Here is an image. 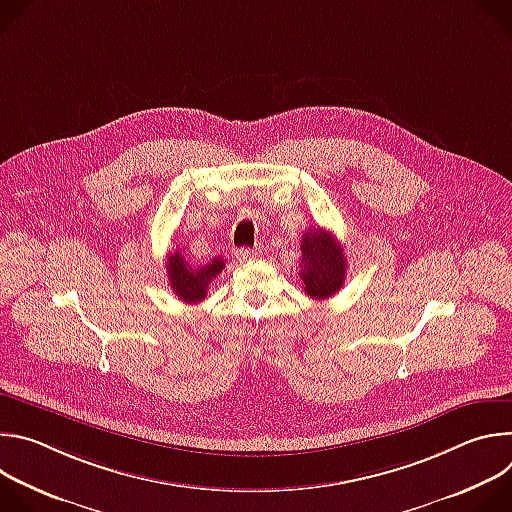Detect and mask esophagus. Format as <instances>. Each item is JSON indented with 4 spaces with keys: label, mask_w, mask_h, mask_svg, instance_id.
Returning a JSON list of instances; mask_svg holds the SVG:
<instances>
[{
    "label": "esophagus",
    "mask_w": 512,
    "mask_h": 512,
    "mask_svg": "<svg viewBox=\"0 0 512 512\" xmlns=\"http://www.w3.org/2000/svg\"><path fill=\"white\" fill-rule=\"evenodd\" d=\"M259 255V251L257 249H249V247H241L239 251H237V259L239 261H251V259H255Z\"/></svg>",
    "instance_id": "esophagus-1"
}]
</instances>
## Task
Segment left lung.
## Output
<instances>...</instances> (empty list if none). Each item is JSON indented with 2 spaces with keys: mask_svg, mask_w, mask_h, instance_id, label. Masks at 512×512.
<instances>
[{
  "mask_svg": "<svg viewBox=\"0 0 512 512\" xmlns=\"http://www.w3.org/2000/svg\"><path fill=\"white\" fill-rule=\"evenodd\" d=\"M300 267L304 291L314 300L332 298L344 285L346 257L338 241L324 229H308L304 233Z\"/></svg>",
  "mask_w": 512,
  "mask_h": 512,
  "instance_id": "obj_1",
  "label": "left lung"
}]
</instances>
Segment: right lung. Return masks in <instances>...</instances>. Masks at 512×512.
Returning <instances> with one entry per match:
<instances>
[{
    "instance_id": "obj_1",
    "label": "right lung",
    "mask_w": 512,
    "mask_h": 512,
    "mask_svg": "<svg viewBox=\"0 0 512 512\" xmlns=\"http://www.w3.org/2000/svg\"><path fill=\"white\" fill-rule=\"evenodd\" d=\"M223 267H225L223 257H214L210 263L194 267V265H190V261H186L182 251H174L168 257L166 273H168V281L174 289V294L182 302L198 304L206 298V289H208L210 281L223 271Z\"/></svg>"
}]
</instances>
